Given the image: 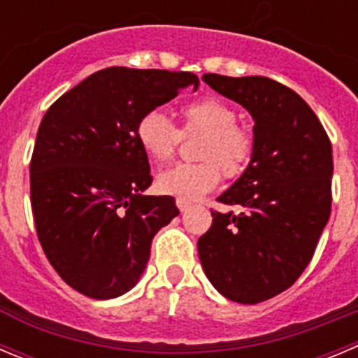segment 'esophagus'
Returning <instances> with one entry per match:
<instances>
[{
  "label": "esophagus",
  "instance_id": "34e87169",
  "mask_svg": "<svg viewBox=\"0 0 358 358\" xmlns=\"http://www.w3.org/2000/svg\"><path fill=\"white\" fill-rule=\"evenodd\" d=\"M176 204H177V208L181 209V211H186V209H188L189 206H192V202L186 201V199H177Z\"/></svg>",
  "mask_w": 358,
  "mask_h": 358
}]
</instances>
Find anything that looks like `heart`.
<instances>
[{"label":"heart","mask_w":358,"mask_h":358,"mask_svg":"<svg viewBox=\"0 0 358 358\" xmlns=\"http://www.w3.org/2000/svg\"><path fill=\"white\" fill-rule=\"evenodd\" d=\"M181 129L163 111L150 110L136 124V140L154 162H166L177 152L182 134H204L199 163H179L156 179L159 192L186 201L201 199L222 181L236 179L247 170L255 152L254 131L238 124V111L220 97H201L181 108Z\"/></svg>","instance_id":"b5f03b06"}]
</instances>
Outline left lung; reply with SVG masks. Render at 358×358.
Wrapping results in <instances>:
<instances>
[{"label": "left lung", "mask_w": 358, "mask_h": 358, "mask_svg": "<svg viewBox=\"0 0 358 358\" xmlns=\"http://www.w3.org/2000/svg\"><path fill=\"white\" fill-rule=\"evenodd\" d=\"M218 94L254 117L255 152L199 238V257L213 286L238 303H259L303 273L332 209V143L309 104L264 76L204 74Z\"/></svg>", "instance_id": "1"}]
</instances>
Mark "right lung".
<instances>
[{
  "label": "right lung",
  "instance_id": "add662e5",
  "mask_svg": "<svg viewBox=\"0 0 358 358\" xmlns=\"http://www.w3.org/2000/svg\"><path fill=\"white\" fill-rule=\"evenodd\" d=\"M189 85L199 87L193 72L108 67L45 111L29 162L35 229L51 266L85 296L127 293L156 232L179 215L173 196L142 195L152 176L136 124Z\"/></svg>",
  "mask_w": 358,
  "mask_h": 358
}]
</instances>
